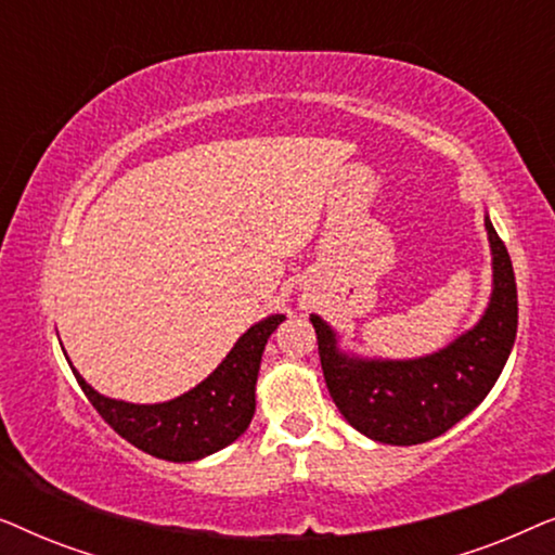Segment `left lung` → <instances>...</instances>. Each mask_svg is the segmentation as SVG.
Wrapping results in <instances>:
<instances>
[{
  "label": "left lung",
  "mask_w": 555,
  "mask_h": 555,
  "mask_svg": "<svg viewBox=\"0 0 555 555\" xmlns=\"http://www.w3.org/2000/svg\"><path fill=\"white\" fill-rule=\"evenodd\" d=\"M492 293L473 328L420 359H369L340 348V336L310 315L333 401L361 435L384 444L429 442L473 412L495 386L518 331V291L511 255L490 217Z\"/></svg>",
  "instance_id": "left-lung-1"
}]
</instances>
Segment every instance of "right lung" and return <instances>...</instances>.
Wrapping results in <instances>:
<instances>
[{
  "label": "right lung",
  "mask_w": 555,
  "mask_h": 555,
  "mask_svg": "<svg viewBox=\"0 0 555 555\" xmlns=\"http://www.w3.org/2000/svg\"><path fill=\"white\" fill-rule=\"evenodd\" d=\"M283 321V313L262 318L242 333L224 361L202 384L162 404H131L124 399L103 397L78 371L70 369L95 412L126 442L158 460L194 462L224 450L245 435L255 414V384L264 344Z\"/></svg>",
  "instance_id": "obj_1"
}]
</instances>
